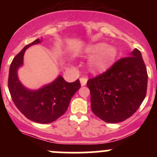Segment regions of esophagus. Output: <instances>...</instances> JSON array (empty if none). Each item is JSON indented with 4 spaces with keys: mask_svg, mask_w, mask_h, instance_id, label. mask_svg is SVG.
Instances as JSON below:
<instances>
[{
    "mask_svg": "<svg viewBox=\"0 0 157 157\" xmlns=\"http://www.w3.org/2000/svg\"><path fill=\"white\" fill-rule=\"evenodd\" d=\"M86 82H87L86 78H80V83H81L82 86H84L86 84Z\"/></svg>",
    "mask_w": 157,
    "mask_h": 157,
    "instance_id": "esophagus-1",
    "label": "esophagus"
}]
</instances>
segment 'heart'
<instances>
[{
  "instance_id": "b5f03b06",
  "label": "heart",
  "mask_w": 157,
  "mask_h": 157,
  "mask_svg": "<svg viewBox=\"0 0 157 157\" xmlns=\"http://www.w3.org/2000/svg\"><path fill=\"white\" fill-rule=\"evenodd\" d=\"M83 53L86 55L94 54L89 61V67L92 71H98L105 67L115 57L116 51L112 45L99 42L86 47Z\"/></svg>"
}]
</instances>
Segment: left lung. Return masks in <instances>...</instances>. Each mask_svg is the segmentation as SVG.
Instances as JSON below:
<instances>
[{"label": "left lung", "instance_id": "obj_1", "mask_svg": "<svg viewBox=\"0 0 157 157\" xmlns=\"http://www.w3.org/2000/svg\"><path fill=\"white\" fill-rule=\"evenodd\" d=\"M129 56L87 81L91 109L106 123H120L128 119L146 95L148 74L141 52L135 48Z\"/></svg>", "mask_w": 157, "mask_h": 157}]
</instances>
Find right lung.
I'll list each match as a JSON object with an SVG mask.
<instances>
[{"label":"right lung","mask_w":157,"mask_h":157,"mask_svg":"<svg viewBox=\"0 0 157 157\" xmlns=\"http://www.w3.org/2000/svg\"><path fill=\"white\" fill-rule=\"evenodd\" d=\"M41 42L37 39L26 45L14 57L8 75V90L14 104L27 119L35 123H49L63 115L71 99L81 87L79 79L67 82L59 75L52 82L32 90L26 88L18 78V69L23 66L25 51Z\"/></svg>","instance_id":"1"}]
</instances>
